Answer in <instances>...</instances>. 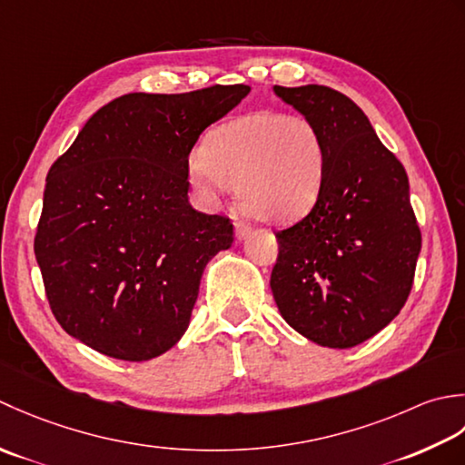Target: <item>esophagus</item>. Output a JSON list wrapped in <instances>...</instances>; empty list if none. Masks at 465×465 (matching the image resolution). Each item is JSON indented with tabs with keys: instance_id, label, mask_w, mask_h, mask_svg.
Here are the masks:
<instances>
[{
	"instance_id": "34e87169",
	"label": "esophagus",
	"mask_w": 465,
	"mask_h": 465,
	"mask_svg": "<svg viewBox=\"0 0 465 465\" xmlns=\"http://www.w3.org/2000/svg\"><path fill=\"white\" fill-rule=\"evenodd\" d=\"M251 232H252V229H251L249 223H244V221H236V223H234L236 241H246V239H249V236H251Z\"/></svg>"
}]
</instances>
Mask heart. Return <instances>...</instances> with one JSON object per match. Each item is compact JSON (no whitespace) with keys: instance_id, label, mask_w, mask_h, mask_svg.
Instances as JSON below:
<instances>
[{"instance_id":"b5f03b06","label":"heart","mask_w":465,"mask_h":465,"mask_svg":"<svg viewBox=\"0 0 465 465\" xmlns=\"http://www.w3.org/2000/svg\"><path fill=\"white\" fill-rule=\"evenodd\" d=\"M325 140L315 122L261 110L216 126L204 154L188 160V176L204 194L236 188L246 214L269 224H285L311 211L323 188Z\"/></svg>"}]
</instances>
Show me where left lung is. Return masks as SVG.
<instances>
[{
	"label": "left lung",
	"mask_w": 465,
	"mask_h": 465,
	"mask_svg": "<svg viewBox=\"0 0 465 465\" xmlns=\"http://www.w3.org/2000/svg\"><path fill=\"white\" fill-rule=\"evenodd\" d=\"M272 90L315 122L327 150L315 206L274 234L272 297L312 343L355 347L390 325L410 297L421 251L410 180L345 94L317 84Z\"/></svg>",
	"instance_id": "left-lung-1"
}]
</instances>
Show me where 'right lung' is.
<instances>
[{
  "instance_id": "obj_1",
  "label": "right lung",
  "mask_w": 465,
  "mask_h": 465,
  "mask_svg": "<svg viewBox=\"0 0 465 465\" xmlns=\"http://www.w3.org/2000/svg\"><path fill=\"white\" fill-rule=\"evenodd\" d=\"M249 92L126 94L52 164L34 251L65 333L122 361H148L184 335L204 267L232 244L226 216L188 203V154Z\"/></svg>"
}]
</instances>
